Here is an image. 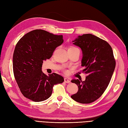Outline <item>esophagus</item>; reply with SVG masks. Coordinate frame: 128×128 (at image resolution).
<instances>
[{
  "instance_id": "1",
  "label": "esophagus",
  "mask_w": 128,
  "mask_h": 128,
  "mask_svg": "<svg viewBox=\"0 0 128 128\" xmlns=\"http://www.w3.org/2000/svg\"><path fill=\"white\" fill-rule=\"evenodd\" d=\"M64 82H66V83H70V80L69 79L66 78H65L64 79Z\"/></svg>"
}]
</instances>
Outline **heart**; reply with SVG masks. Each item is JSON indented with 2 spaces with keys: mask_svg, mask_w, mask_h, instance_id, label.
I'll return each instance as SVG.
<instances>
[{
  "mask_svg": "<svg viewBox=\"0 0 128 128\" xmlns=\"http://www.w3.org/2000/svg\"><path fill=\"white\" fill-rule=\"evenodd\" d=\"M77 49V48H75V47H70V48H69V49Z\"/></svg>",
  "mask_w": 128,
  "mask_h": 128,
  "instance_id": "b5f03b06",
  "label": "heart"
}]
</instances>
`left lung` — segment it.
<instances>
[{
    "label": "left lung",
    "instance_id": "8db88e82",
    "mask_svg": "<svg viewBox=\"0 0 128 128\" xmlns=\"http://www.w3.org/2000/svg\"><path fill=\"white\" fill-rule=\"evenodd\" d=\"M82 52V73L86 80L73 79L78 91L71 96L73 100L82 104H89L98 99L106 89L116 66L111 46L105 40L92 34L78 36L72 41Z\"/></svg>",
    "mask_w": 128,
    "mask_h": 128
}]
</instances>
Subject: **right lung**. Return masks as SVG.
<instances>
[{
  "mask_svg": "<svg viewBox=\"0 0 128 128\" xmlns=\"http://www.w3.org/2000/svg\"><path fill=\"white\" fill-rule=\"evenodd\" d=\"M64 42L63 36L41 29L26 34L17 43L13 55L14 76L23 96L34 102H42L51 96L54 85L64 82L55 73L43 72V61L52 57L55 48Z\"/></svg>",
  "mask_w": 128,
  "mask_h": 128,
  "instance_id": "add662e5",
  "label": "right lung"
}]
</instances>
